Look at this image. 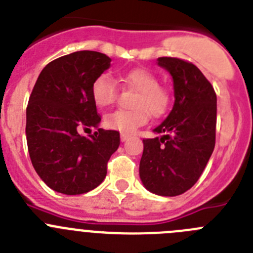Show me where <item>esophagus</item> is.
Segmentation results:
<instances>
[{
	"label": "esophagus",
	"mask_w": 253,
	"mask_h": 253,
	"mask_svg": "<svg viewBox=\"0 0 253 253\" xmlns=\"http://www.w3.org/2000/svg\"><path fill=\"white\" fill-rule=\"evenodd\" d=\"M129 137H130V135H129V134H126V133L120 134V139H122V142H125V140L128 139Z\"/></svg>",
	"instance_id": "34e87169"
}]
</instances>
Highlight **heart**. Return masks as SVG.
<instances>
[{"instance_id":"heart-1","label":"heart","mask_w":253,"mask_h":253,"mask_svg":"<svg viewBox=\"0 0 253 253\" xmlns=\"http://www.w3.org/2000/svg\"><path fill=\"white\" fill-rule=\"evenodd\" d=\"M123 82L128 88L137 91L133 100V110H115L104 118L107 129L133 133L146 124L149 114L160 118L166 113L169 105V95L166 88L160 86L157 77L143 68H134L126 72ZM91 96L96 106L106 107L114 104L118 96V87L114 78L102 73L96 78L91 86Z\"/></svg>"}]
</instances>
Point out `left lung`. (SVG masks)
<instances>
[{
	"mask_svg": "<svg viewBox=\"0 0 253 253\" xmlns=\"http://www.w3.org/2000/svg\"><path fill=\"white\" fill-rule=\"evenodd\" d=\"M157 62L172 76L175 104L153 130L161 137L143 139L139 176L151 193L177 196L196 184L214 151L216 95L195 64L171 57Z\"/></svg>",
	"mask_w": 253,
	"mask_h": 253,
	"instance_id": "obj_1",
	"label": "left lung"
}]
</instances>
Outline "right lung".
I'll list each match as a JSON object with an SVG mask.
<instances>
[{"instance_id":"obj_1","label":"right lung","mask_w":253,"mask_h":253,"mask_svg":"<svg viewBox=\"0 0 253 253\" xmlns=\"http://www.w3.org/2000/svg\"><path fill=\"white\" fill-rule=\"evenodd\" d=\"M110 62L99 51H75L51 60L35 82L26 107V142L37 173L57 193L80 195L99 186L119 147L116 130L79 134L99 126L91 86Z\"/></svg>"}]
</instances>
